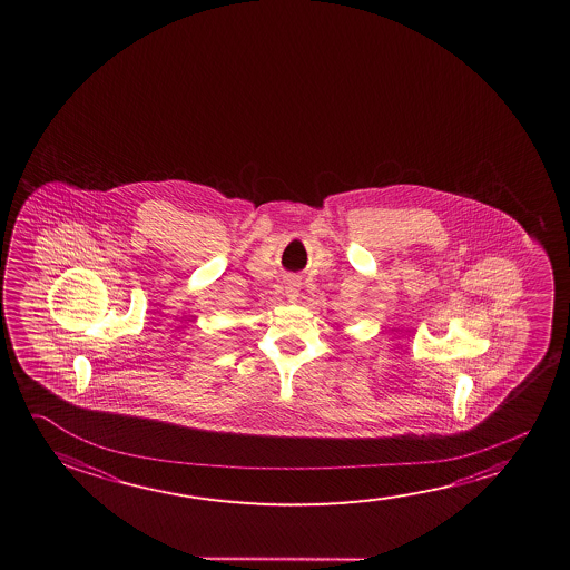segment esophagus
I'll use <instances>...</instances> for the list:
<instances>
[{"mask_svg": "<svg viewBox=\"0 0 570 570\" xmlns=\"http://www.w3.org/2000/svg\"><path fill=\"white\" fill-rule=\"evenodd\" d=\"M286 294H288L289 298L294 299L296 296H298L299 292V281L298 278H294V276H289V278H286Z\"/></svg>", "mask_w": 570, "mask_h": 570, "instance_id": "esophagus-1", "label": "esophagus"}]
</instances>
